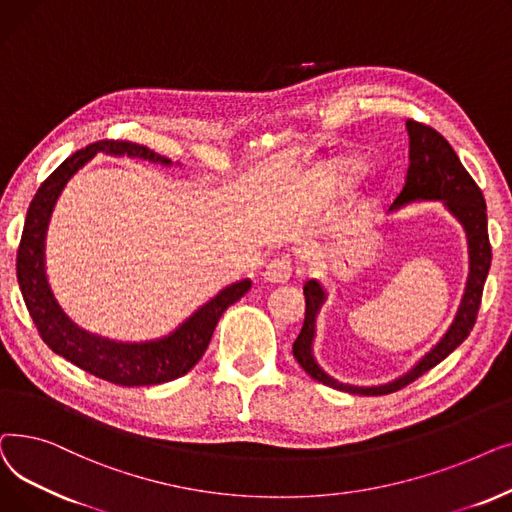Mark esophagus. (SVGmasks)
<instances>
[{
  "instance_id": "esophagus-1",
  "label": "esophagus",
  "mask_w": 512,
  "mask_h": 512,
  "mask_svg": "<svg viewBox=\"0 0 512 512\" xmlns=\"http://www.w3.org/2000/svg\"><path fill=\"white\" fill-rule=\"evenodd\" d=\"M262 277L271 283H287L291 279V260L287 256L273 258L266 264Z\"/></svg>"
}]
</instances>
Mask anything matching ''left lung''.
<instances>
[{
  "label": "left lung",
  "instance_id": "1",
  "mask_svg": "<svg viewBox=\"0 0 512 512\" xmlns=\"http://www.w3.org/2000/svg\"><path fill=\"white\" fill-rule=\"evenodd\" d=\"M408 131V173L406 183L400 191V196L389 208L396 212L412 202H442L444 208L460 223L467 237V252H469V275L465 283V291L454 314V321L446 329V333L425 356H421L412 367L381 385H352L342 383L331 377L314 358V337H316V319L323 304L327 302V289L321 281L310 279L304 285L306 298V316L300 335L294 342V356L300 362V367L319 383H325L339 392L358 394V396H383L392 394L396 389L419 379L423 373L440 364L450 352H454L465 339L469 337L477 310L481 304V294L485 279L490 273L492 264V248L488 237V208H485L483 193L477 183L467 173V168L460 164L452 145L437 133L435 129L417 123V120H406Z\"/></svg>",
  "mask_w": 512,
  "mask_h": 512
}]
</instances>
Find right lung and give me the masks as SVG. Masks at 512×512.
Here are the masks:
<instances>
[{
    "instance_id": "obj_1",
    "label": "right lung",
    "mask_w": 512,
    "mask_h": 512,
    "mask_svg": "<svg viewBox=\"0 0 512 512\" xmlns=\"http://www.w3.org/2000/svg\"><path fill=\"white\" fill-rule=\"evenodd\" d=\"M141 158L162 166H173L168 158L131 141H97L66 158L37 189L27 210L22 239L16 256V277L24 304L29 308L43 342L58 356L77 364L79 369L116 385H156L173 381L193 369L214 333L223 312L252 287L241 279L223 287L214 298L164 337L148 342H116V339L91 333L79 327L58 304L45 273V235L47 225L62 189L95 154Z\"/></svg>"
}]
</instances>
